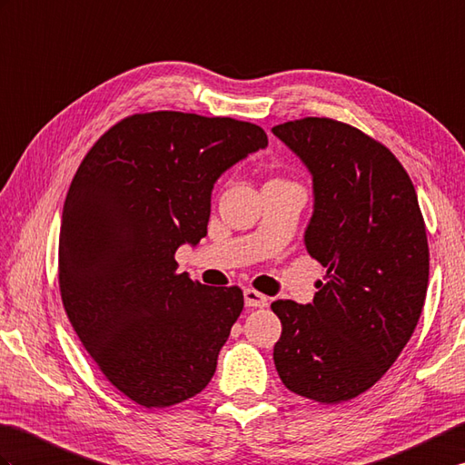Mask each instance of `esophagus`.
I'll list each match as a JSON object with an SVG mask.
<instances>
[{"label":"esophagus","mask_w":465,"mask_h":465,"mask_svg":"<svg viewBox=\"0 0 465 465\" xmlns=\"http://www.w3.org/2000/svg\"><path fill=\"white\" fill-rule=\"evenodd\" d=\"M243 299H245V305L253 307V309L267 307V303H269V299L263 293H259V291H255V289H245Z\"/></svg>","instance_id":"1"}]
</instances>
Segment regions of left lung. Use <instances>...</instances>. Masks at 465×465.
I'll return each mask as SVG.
<instances>
[{
    "mask_svg": "<svg viewBox=\"0 0 465 465\" xmlns=\"http://www.w3.org/2000/svg\"><path fill=\"white\" fill-rule=\"evenodd\" d=\"M312 174L311 257L327 267L312 303L279 299L273 361L309 401L339 404L369 391L412 337L424 309L430 250L414 183L379 140L332 118L272 128Z\"/></svg>",
    "mask_w": 465,
    "mask_h": 465,
    "instance_id": "1",
    "label": "left lung"
}]
</instances>
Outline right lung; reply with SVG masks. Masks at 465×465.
I'll return each instance as SVG.
<instances>
[{
	"label": "right lung",
	"instance_id": "1",
	"mask_svg": "<svg viewBox=\"0 0 465 465\" xmlns=\"http://www.w3.org/2000/svg\"><path fill=\"white\" fill-rule=\"evenodd\" d=\"M267 146L230 116L138 113L86 153L63 206L59 289L83 347L116 391L166 408L208 386L243 309L242 289L178 273L208 233L213 183Z\"/></svg>",
	"mask_w": 465,
	"mask_h": 465
}]
</instances>
